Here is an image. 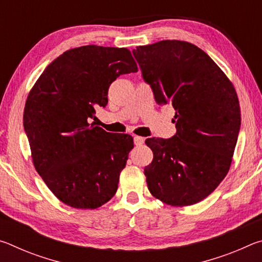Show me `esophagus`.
Returning a JSON list of instances; mask_svg holds the SVG:
<instances>
[{"instance_id":"esophagus-1","label":"esophagus","mask_w":262,"mask_h":262,"mask_svg":"<svg viewBox=\"0 0 262 262\" xmlns=\"http://www.w3.org/2000/svg\"><path fill=\"white\" fill-rule=\"evenodd\" d=\"M134 143H135V145H141V144H143V143H144V137L134 135Z\"/></svg>"}]
</instances>
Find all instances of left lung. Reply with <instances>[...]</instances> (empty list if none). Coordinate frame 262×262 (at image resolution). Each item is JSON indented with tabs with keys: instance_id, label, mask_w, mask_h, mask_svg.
Returning <instances> with one entry per match:
<instances>
[{
	"instance_id": "left-lung-1",
	"label": "left lung",
	"mask_w": 262,
	"mask_h": 262,
	"mask_svg": "<svg viewBox=\"0 0 262 262\" xmlns=\"http://www.w3.org/2000/svg\"><path fill=\"white\" fill-rule=\"evenodd\" d=\"M158 104H172L177 133L150 137L151 164L144 167L152 196L166 205L198 203L230 170L241 129L233 84L207 53L187 41L162 40L133 51Z\"/></svg>"
}]
</instances>
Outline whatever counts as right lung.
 <instances>
[{
  "label": "right lung",
  "instance_id": "1",
  "mask_svg": "<svg viewBox=\"0 0 262 262\" xmlns=\"http://www.w3.org/2000/svg\"><path fill=\"white\" fill-rule=\"evenodd\" d=\"M136 72L127 48L81 46L56 57L31 89L23 122L33 165L64 205L96 209L117 193L133 137L89 119L96 106L107 105L112 82Z\"/></svg>",
  "mask_w": 262,
  "mask_h": 262
}]
</instances>
